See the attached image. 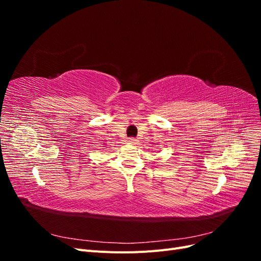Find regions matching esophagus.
<instances>
[{
	"mask_svg": "<svg viewBox=\"0 0 261 261\" xmlns=\"http://www.w3.org/2000/svg\"><path fill=\"white\" fill-rule=\"evenodd\" d=\"M127 141H128L129 144H136L137 143V139L135 137H130V138H128Z\"/></svg>",
	"mask_w": 261,
	"mask_h": 261,
	"instance_id": "obj_1",
	"label": "esophagus"
}]
</instances>
